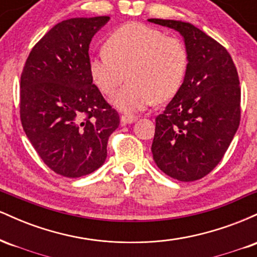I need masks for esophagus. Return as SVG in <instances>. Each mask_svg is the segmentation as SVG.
Returning a JSON list of instances; mask_svg holds the SVG:
<instances>
[{
  "mask_svg": "<svg viewBox=\"0 0 257 257\" xmlns=\"http://www.w3.org/2000/svg\"><path fill=\"white\" fill-rule=\"evenodd\" d=\"M138 119L137 116H132V114H122L120 116V123L122 125H126V124H132L133 122Z\"/></svg>",
  "mask_w": 257,
  "mask_h": 257,
  "instance_id": "obj_1",
  "label": "esophagus"
}]
</instances>
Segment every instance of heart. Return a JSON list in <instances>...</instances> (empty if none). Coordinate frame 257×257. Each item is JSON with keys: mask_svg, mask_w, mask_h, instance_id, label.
Segmentation results:
<instances>
[{"mask_svg": "<svg viewBox=\"0 0 257 257\" xmlns=\"http://www.w3.org/2000/svg\"><path fill=\"white\" fill-rule=\"evenodd\" d=\"M188 69V52L181 40L140 23L116 29L105 48L91 55L94 84L112 95L128 73L129 83L112 99L125 113L144 111L153 102L167 101L180 90Z\"/></svg>", "mask_w": 257, "mask_h": 257, "instance_id": "1", "label": "heart"}]
</instances>
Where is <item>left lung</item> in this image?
Instances as JSON below:
<instances>
[{
  "instance_id": "1",
  "label": "left lung",
  "mask_w": 257,
  "mask_h": 257,
  "mask_svg": "<svg viewBox=\"0 0 257 257\" xmlns=\"http://www.w3.org/2000/svg\"><path fill=\"white\" fill-rule=\"evenodd\" d=\"M149 22L180 32L188 52L184 83L156 117L153 159L170 178L199 180L220 163L239 126L237 69L225 47L190 23Z\"/></svg>"
}]
</instances>
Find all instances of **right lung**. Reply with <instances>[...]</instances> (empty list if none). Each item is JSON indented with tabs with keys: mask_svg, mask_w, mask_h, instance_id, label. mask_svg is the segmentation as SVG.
<instances>
[{
	"mask_svg": "<svg viewBox=\"0 0 257 257\" xmlns=\"http://www.w3.org/2000/svg\"><path fill=\"white\" fill-rule=\"evenodd\" d=\"M110 17L71 18L47 32L20 77V119L41 159L65 178L95 172L118 128V112L89 73L91 38Z\"/></svg>",
	"mask_w": 257,
	"mask_h": 257,
	"instance_id": "add662e5",
	"label": "right lung"
}]
</instances>
